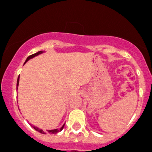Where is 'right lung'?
<instances>
[{"label": "right lung", "mask_w": 152, "mask_h": 152, "mask_svg": "<svg viewBox=\"0 0 152 152\" xmlns=\"http://www.w3.org/2000/svg\"><path fill=\"white\" fill-rule=\"evenodd\" d=\"M42 52H43V51H38L37 53H34V54H32V55H30V56H28V58H27V59H26V60L25 63H26V62H27V61H28L29 59H31V58L34 57V56H37V55L40 54V53H42ZM19 79H20V76H18V81H17V87H18V85H19ZM17 88H18V87H17ZM31 126L33 127V128L34 129L36 130V131L42 133V134H45V132H44L42 131V129H40L37 128V126H33V125H31ZM64 126H65V124H64V125L62 126L61 127L60 129H52V130H47L48 133V134H56V133L59 132H60V131H62V130L63 129V128H64Z\"/></svg>", "instance_id": "obj_1"}]
</instances>
